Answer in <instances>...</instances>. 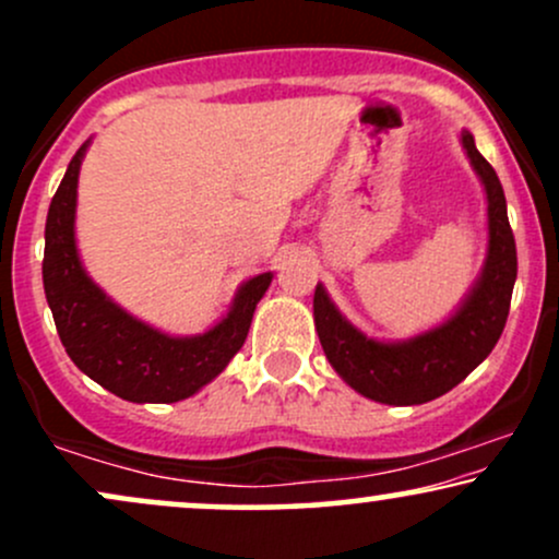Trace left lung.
I'll return each instance as SVG.
<instances>
[{"label":"left lung","mask_w":559,"mask_h":559,"mask_svg":"<svg viewBox=\"0 0 559 559\" xmlns=\"http://www.w3.org/2000/svg\"><path fill=\"white\" fill-rule=\"evenodd\" d=\"M463 146L480 176L489 202V254L478 284L457 312L407 342H376L333 307L323 286H316V329L325 357L352 389L383 404H423L447 394L489 357L510 316L518 278L515 236L507 221V202L497 173L463 131Z\"/></svg>","instance_id":"8db88e82"}]
</instances>
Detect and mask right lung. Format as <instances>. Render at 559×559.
Masks as SVG:
<instances>
[{"label": "right lung", "mask_w": 559, "mask_h": 559, "mask_svg": "<svg viewBox=\"0 0 559 559\" xmlns=\"http://www.w3.org/2000/svg\"><path fill=\"white\" fill-rule=\"evenodd\" d=\"M86 146L88 141L70 159L44 228V294L60 342L83 373L120 400L139 404L186 400L223 373L241 349L273 273L249 278L228 316L199 336H168L128 316L88 278L75 249V189Z\"/></svg>", "instance_id": "right-lung-1"}]
</instances>
